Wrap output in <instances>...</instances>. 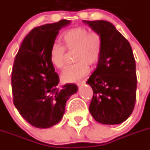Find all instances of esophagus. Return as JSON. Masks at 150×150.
Listing matches in <instances>:
<instances>
[{
  "label": "esophagus",
  "instance_id": "obj_1",
  "mask_svg": "<svg viewBox=\"0 0 150 150\" xmlns=\"http://www.w3.org/2000/svg\"><path fill=\"white\" fill-rule=\"evenodd\" d=\"M86 83V81L85 80H80V81H78V82H76V85L78 86H80V85H83V84H84Z\"/></svg>",
  "mask_w": 150,
  "mask_h": 150
}]
</instances>
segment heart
<instances>
[{"mask_svg":"<svg viewBox=\"0 0 150 150\" xmlns=\"http://www.w3.org/2000/svg\"><path fill=\"white\" fill-rule=\"evenodd\" d=\"M64 46L54 43L50 48L49 59L54 66L58 69L66 65L67 51L75 50L74 64L67 67L62 74L65 82H75L83 77L89 72V65L96 64L102 52V38L96 31H90L83 26L71 28L61 35Z\"/></svg>","mask_w":150,"mask_h":150,"instance_id":"obj_1","label":"heart"}]
</instances>
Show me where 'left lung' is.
Listing matches in <instances>:
<instances>
[{"instance_id":"left-lung-1","label":"left lung","mask_w":150,"mask_h":150,"mask_svg":"<svg viewBox=\"0 0 150 150\" xmlns=\"http://www.w3.org/2000/svg\"><path fill=\"white\" fill-rule=\"evenodd\" d=\"M101 34L102 52L86 83L93 90L89 109L103 125H118L130 117L136 102V63L130 43L111 23L83 20Z\"/></svg>"}]
</instances>
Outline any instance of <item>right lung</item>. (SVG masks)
Segmentation results:
<instances>
[{"mask_svg": "<svg viewBox=\"0 0 150 150\" xmlns=\"http://www.w3.org/2000/svg\"><path fill=\"white\" fill-rule=\"evenodd\" d=\"M67 20L33 29L22 42L11 74L13 101L20 115L35 127L59 122L66 102L77 91L75 84L58 86L59 76L49 59L50 48Z\"/></svg>", "mask_w": 150, "mask_h": 150, "instance_id": "add662e5", "label": "right lung"}]
</instances>
